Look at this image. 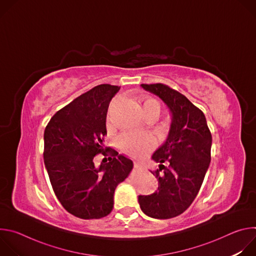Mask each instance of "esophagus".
Wrapping results in <instances>:
<instances>
[{
	"label": "esophagus",
	"instance_id": "obj_1",
	"mask_svg": "<svg viewBox=\"0 0 256 256\" xmlns=\"http://www.w3.org/2000/svg\"><path fill=\"white\" fill-rule=\"evenodd\" d=\"M134 168H136V169H138V168H140V164H138V163H134Z\"/></svg>",
	"mask_w": 256,
	"mask_h": 256
}]
</instances>
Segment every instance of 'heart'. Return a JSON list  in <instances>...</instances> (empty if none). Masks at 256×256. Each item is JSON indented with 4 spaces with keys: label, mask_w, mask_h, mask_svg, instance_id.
Here are the masks:
<instances>
[{
    "label": "heart",
    "mask_w": 256,
    "mask_h": 256,
    "mask_svg": "<svg viewBox=\"0 0 256 256\" xmlns=\"http://www.w3.org/2000/svg\"><path fill=\"white\" fill-rule=\"evenodd\" d=\"M142 110L144 112L149 110H155L159 114L160 104L157 100L152 98L144 99L142 102ZM118 142L120 144V147L124 152L132 154L134 156H142L152 147L154 144V138L149 132H126L118 136Z\"/></svg>",
    "instance_id": "heart-1"
}]
</instances>
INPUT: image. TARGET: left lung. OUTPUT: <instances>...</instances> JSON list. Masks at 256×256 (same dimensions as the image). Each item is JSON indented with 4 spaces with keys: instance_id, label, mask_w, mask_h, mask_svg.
Wrapping results in <instances>:
<instances>
[{
    "instance_id": "1",
    "label": "left lung",
    "mask_w": 256,
    "mask_h": 256,
    "mask_svg": "<svg viewBox=\"0 0 256 256\" xmlns=\"http://www.w3.org/2000/svg\"><path fill=\"white\" fill-rule=\"evenodd\" d=\"M140 86L163 100L172 122L165 142L152 156L159 163L151 171L158 190L138 196V204L151 218H171L186 210L200 190L210 162L212 134L204 112L184 95L161 83Z\"/></svg>"
}]
</instances>
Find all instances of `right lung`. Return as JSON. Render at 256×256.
Segmentation results:
<instances>
[{
  "instance_id": "obj_1",
  "label": "right lung",
  "mask_w": 256,
  "mask_h": 256,
  "mask_svg": "<svg viewBox=\"0 0 256 256\" xmlns=\"http://www.w3.org/2000/svg\"><path fill=\"white\" fill-rule=\"evenodd\" d=\"M120 89L92 88L60 109L44 130V159L52 190L66 210L84 220L110 214L114 190L134 167L130 159L103 146L107 109ZM98 154L108 157L99 168L94 163Z\"/></svg>"
}]
</instances>
